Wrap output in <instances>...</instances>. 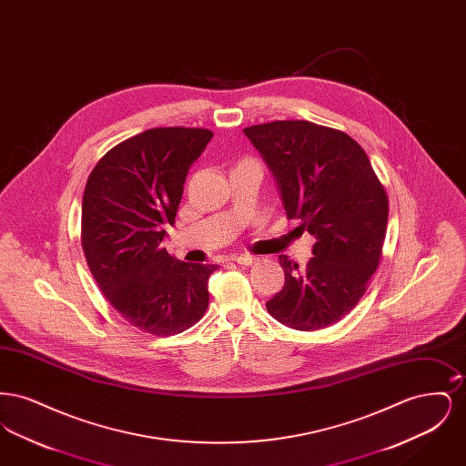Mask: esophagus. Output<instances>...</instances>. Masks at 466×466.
<instances>
[{
	"label": "esophagus",
	"instance_id": "obj_1",
	"mask_svg": "<svg viewBox=\"0 0 466 466\" xmlns=\"http://www.w3.org/2000/svg\"><path fill=\"white\" fill-rule=\"evenodd\" d=\"M230 260L239 264V266H251V264L257 262V258L251 257V255H234V257H230Z\"/></svg>",
	"mask_w": 466,
	"mask_h": 466
}]
</instances>
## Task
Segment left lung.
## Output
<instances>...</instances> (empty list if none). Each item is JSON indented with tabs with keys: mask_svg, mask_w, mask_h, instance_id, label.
Masks as SVG:
<instances>
[{
	"mask_svg": "<svg viewBox=\"0 0 466 466\" xmlns=\"http://www.w3.org/2000/svg\"><path fill=\"white\" fill-rule=\"evenodd\" d=\"M270 169L287 217L314 236L306 268L279 255L285 287L267 300L285 327H330L355 308L376 272L388 225V196L351 136L308 120L244 129Z\"/></svg>",
	"mask_w": 466,
	"mask_h": 466,
	"instance_id": "8db88e82",
	"label": "left lung"
}]
</instances>
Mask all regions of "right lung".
<instances>
[{"instance_id":"right-lung-1","label":"right lung","mask_w":466,"mask_h":466,"mask_svg":"<svg viewBox=\"0 0 466 466\" xmlns=\"http://www.w3.org/2000/svg\"><path fill=\"white\" fill-rule=\"evenodd\" d=\"M211 137L208 129H148L111 148L87 179L82 246L90 272L111 306L143 332H183L208 309V281L218 266L177 260L162 241L188 169Z\"/></svg>"}]
</instances>
